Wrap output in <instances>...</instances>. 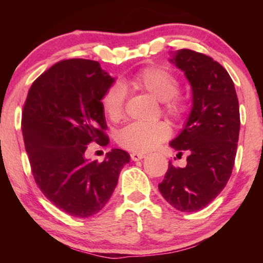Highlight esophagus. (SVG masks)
<instances>
[{"label": "esophagus", "instance_id": "esophagus-1", "mask_svg": "<svg viewBox=\"0 0 263 263\" xmlns=\"http://www.w3.org/2000/svg\"><path fill=\"white\" fill-rule=\"evenodd\" d=\"M130 158H132V160L138 161V160H141L142 158H145V154H143V153H136V152H134V153L130 154Z\"/></svg>", "mask_w": 263, "mask_h": 263}]
</instances>
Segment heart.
Masks as SVG:
<instances>
[{
	"instance_id": "heart-1",
	"label": "heart",
	"mask_w": 263,
	"mask_h": 263,
	"mask_svg": "<svg viewBox=\"0 0 263 263\" xmlns=\"http://www.w3.org/2000/svg\"><path fill=\"white\" fill-rule=\"evenodd\" d=\"M127 85L136 91L148 93L149 96L163 102L165 115L176 121L186 117L190 104L184 95L178 92L177 77L166 68L148 66L142 68L129 79ZM104 112L112 122H118L124 116L125 89L120 84H112L105 89L102 97ZM171 135L170 125L165 122L157 123H130L122 128L117 134L118 145L133 152H148Z\"/></svg>"
}]
</instances>
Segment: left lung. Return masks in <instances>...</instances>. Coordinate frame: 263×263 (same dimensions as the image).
<instances>
[{"instance_id":"obj_1","label":"left lung","mask_w":263,"mask_h":263,"mask_svg":"<svg viewBox=\"0 0 263 263\" xmlns=\"http://www.w3.org/2000/svg\"><path fill=\"white\" fill-rule=\"evenodd\" d=\"M171 62L192 85L193 109L170 146L189 156L185 167L168 161L158 186L176 210L196 212L211 203L231 177L240 127L238 98L231 77L212 57L183 49Z\"/></svg>"}]
</instances>
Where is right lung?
I'll list each match as a JSON object with an SVG mask.
<instances>
[{"mask_svg":"<svg viewBox=\"0 0 263 263\" xmlns=\"http://www.w3.org/2000/svg\"><path fill=\"white\" fill-rule=\"evenodd\" d=\"M114 82L99 62L63 60L35 79L24 104L21 129L38 188L67 214L88 218L110 200L130 156L115 148L89 161L91 142H109L102 97Z\"/></svg>","mask_w":263,"mask_h":263,"instance_id":"right-lung-1","label":"right lung"}]
</instances>
